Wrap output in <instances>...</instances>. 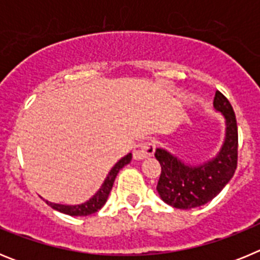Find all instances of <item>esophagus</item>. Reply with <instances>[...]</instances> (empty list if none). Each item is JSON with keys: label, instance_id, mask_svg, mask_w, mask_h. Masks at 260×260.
Wrapping results in <instances>:
<instances>
[{"label": "esophagus", "instance_id": "34e87169", "mask_svg": "<svg viewBox=\"0 0 260 260\" xmlns=\"http://www.w3.org/2000/svg\"><path fill=\"white\" fill-rule=\"evenodd\" d=\"M153 152H155V144L152 142H143V143H139L134 147L133 156H134L135 160H143L148 156H152Z\"/></svg>", "mask_w": 260, "mask_h": 260}]
</instances>
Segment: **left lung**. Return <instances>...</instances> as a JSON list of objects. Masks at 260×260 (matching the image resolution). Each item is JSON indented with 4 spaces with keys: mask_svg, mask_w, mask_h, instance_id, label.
<instances>
[{
    "mask_svg": "<svg viewBox=\"0 0 260 260\" xmlns=\"http://www.w3.org/2000/svg\"><path fill=\"white\" fill-rule=\"evenodd\" d=\"M213 107L224 116L226 125L224 144L216 157L201 165H187L162 148L155 152L161 165L156 190L160 198L174 208L190 210L208 203L224 189L237 169L238 130L234 110L220 91H216Z\"/></svg>",
    "mask_w": 260,
    "mask_h": 260,
    "instance_id": "left-lung-1",
    "label": "left lung"
}]
</instances>
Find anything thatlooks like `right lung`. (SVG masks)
<instances>
[{"mask_svg": "<svg viewBox=\"0 0 260 260\" xmlns=\"http://www.w3.org/2000/svg\"><path fill=\"white\" fill-rule=\"evenodd\" d=\"M132 160V153H127L125 157H122L119 161L116 162L112 169H110L109 174L105 178L104 183L102 185V187L99 189V191L93 195L92 198L87 201L86 203H82V204H78V206H66V204H57V203H52V202H47V204H49L50 207L53 210L59 211L62 213H66V215H70V216H88V215H92V213L98 212L100 208L103 207L105 204L108 199V195H109L110 190L113 187V182L116 180L117 174L118 172L125 167L126 164H128Z\"/></svg>", "mask_w": 260, "mask_h": 260, "instance_id": "add662e5", "label": "right lung"}]
</instances>
